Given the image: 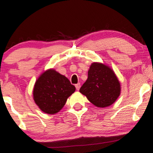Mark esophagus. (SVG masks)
Listing matches in <instances>:
<instances>
[{
  "instance_id": "34e87169",
  "label": "esophagus",
  "mask_w": 153,
  "mask_h": 153,
  "mask_svg": "<svg viewBox=\"0 0 153 153\" xmlns=\"http://www.w3.org/2000/svg\"><path fill=\"white\" fill-rule=\"evenodd\" d=\"M75 86H76L77 90H79V88H80V87H81V84H80V83H78V84L75 85Z\"/></svg>"
}]
</instances>
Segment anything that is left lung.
<instances>
[{"label": "left lung", "mask_w": 153, "mask_h": 153, "mask_svg": "<svg viewBox=\"0 0 153 153\" xmlns=\"http://www.w3.org/2000/svg\"><path fill=\"white\" fill-rule=\"evenodd\" d=\"M88 79L79 92L98 107H108L120 94V83L108 66L93 63L88 72Z\"/></svg>", "instance_id": "obj_1"}]
</instances>
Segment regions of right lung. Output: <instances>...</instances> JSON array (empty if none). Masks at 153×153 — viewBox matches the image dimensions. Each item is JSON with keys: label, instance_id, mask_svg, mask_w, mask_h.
Here are the masks:
<instances>
[{"label": "right lung", "instance_id": "add662e5", "mask_svg": "<svg viewBox=\"0 0 153 153\" xmlns=\"http://www.w3.org/2000/svg\"><path fill=\"white\" fill-rule=\"evenodd\" d=\"M76 88L65 76L49 69L40 76L33 88V100L43 112L58 113Z\"/></svg>", "mask_w": 153, "mask_h": 153}]
</instances>
